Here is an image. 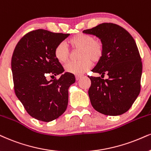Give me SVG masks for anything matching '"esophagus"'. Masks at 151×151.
Masks as SVG:
<instances>
[{"label":"esophagus","instance_id":"esophagus-1","mask_svg":"<svg viewBox=\"0 0 151 151\" xmlns=\"http://www.w3.org/2000/svg\"><path fill=\"white\" fill-rule=\"evenodd\" d=\"M83 77V75H77V76H76V81H79V80Z\"/></svg>","mask_w":151,"mask_h":151}]
</instances>
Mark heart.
<instances>
[{"mask_svg": "<svg viewBox=\"0 0 151 151\" xmlns=\"http://www.w3.org/2000/svg\"><path fill=\"white\" fill-rule=\"evenodd\" d=\"M73 51H79L78 58L81 60L70 62L65 66L67 73L74 75H81L92 67V62L97 63L102 59L104 52V45L100 40H94L90 35L79 33L68 40ZM55 58L60 63H66L70 59V52L65 42H61L56 46Z\"/></svg>", "mask_w": 151, "mask_h": 151, "instance_id": "obj_1", "label": "heart"}]
</instances>
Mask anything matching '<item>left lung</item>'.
<instances>
[{
  "instance_id": "obj_1",
  "label": "left lung",
  "mask_w": 151,
  "mask_h": 151,
  "mask_svg": "<svg viewBox=\"0 0 151 151\" xmlns=\"http://www.w3.org/2000/svg\"><path fill=\"white\" fill-rule=\"evenodd\" d=\"M96 36L104 47L102 59L92 70L101 77H90V102L98 112L120 115L131 108L141 90L142 62L135 40L129 32L117 24L103 23L83 31Z\"/></svg>"
}]
</instances>
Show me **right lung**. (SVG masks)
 Instances as JSON below:
<instances>
[{"instance_id": "add662e5", "label": "right lung", "mask_w": 151, "mask_h": 151, "mask_svg": "<svg viewBox=\"0 0 151 151\" xmlns=\"http://www.w3.org/2000/svg\"><path fill=\"white\" fill-rule=\"evenodd\" d=\"M68 36L38 29L22 37L14 48L11 61L14 92L27 113L38 120L58 118L68 106V88L76 82L73 74L66 72L50 81L47 76L64 71L54 52Z\"/></svg>"}]
</instances>
